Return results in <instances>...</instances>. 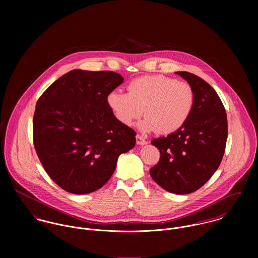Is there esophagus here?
I'll list each match as a JSON object with an SVG mask.
<instances>
[{"mask_svg": "<svg viewBox=\"0 0 258 258\" xmlns=\"http://www.w3.org/2000/svg\"><path fill=\"white\" fill-rule=\"evenodd\" d=\"M136 143H137L138 145H145V144H147V141L144 139L143 136L137 134V135H136Z\"/></svg>", "mask_w": 258, "mask_h": 258, "instance_id": "1", "label": "esophagus"}]
</instances>
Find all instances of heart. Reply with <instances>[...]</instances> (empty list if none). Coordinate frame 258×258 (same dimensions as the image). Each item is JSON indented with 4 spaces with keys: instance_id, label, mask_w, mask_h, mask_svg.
<instances>
[{
    "instance_id": "1",
    "label": "heart",
    "mask_w": 258,
    "mask_h": 258,
    "mask_svg": "<svg viewBox=\"0 0 258 258\" xmlns=\"http://www.w3.org/2000/svg\"><path fill=\"white\" fill-rule=\"evenodd\" d=\"M127 90L128 93L114 90L107 96L114 116L126 126H132L145 113L141 124L144 131L171 134L184 126L194 109L195 92L190 84L164 74L135 78Z\"/></svg>"
}]
</instances>
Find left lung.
<instances>
[{
  "label": "left lung",
  "instance_id": "left-lung-1",
  "mask_svg": "<svg viewBox=\"0 0 258 258\" xmlns=\"http://www.w3.org/2000/svg\"><path fill=\"white\" fill-rule=\"evenodd\" d=\"M176 74L194 89V109L180 130L151 141L161 156L150 175L164 189L185 195L203 186L220 167L227 139V119L221 98L207 81L186 72Z\"/></svg>",
  "mask_w": 258,
  "mask_h": 258
}]
</instances>
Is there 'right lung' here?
Masks as SVG:
<instances>
[{"label": "right lung", "instance_id": "1", "mask_svg": "<svg viewBox=\"0 0 258 258\" xmlns=\"http://www.w3.org/2000/svg\"><path fill=\"white\" fill-rule=\"evenodd\" d=\"M123 80L113 72L74 70L38 98L34 145L47 175L64 190L84 195L100 188L118 157L135 146L136 132L119 122L107 103Z\"/></svg>", "mask_w": 258, "mask_h": 258}]
</instances>
